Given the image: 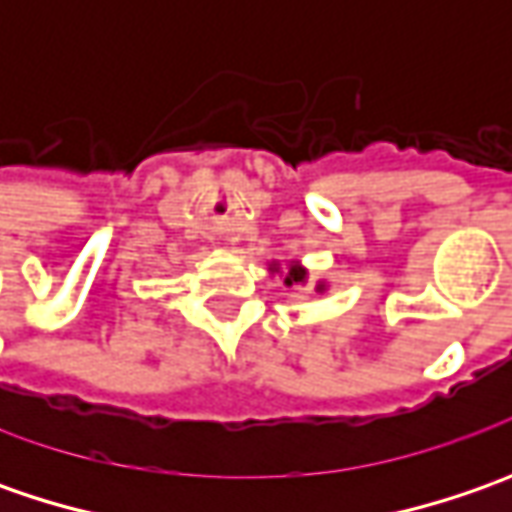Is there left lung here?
Returning a JSON list of instances; mask_svg holds the SVG:
<instances>
[{"mask_svg": "<svg viewBox=\"0 0 512 512\" xmlns=\"http://www.w3.org/2000/svg\"><path fill=\"white\" fill-rule=\"evenodd\" d=\"M305 279V273L299 270V267H293L290 273H287V285H293V282H302Z\"/></svg>", "mask_w": 512, "mask_h": 512, "instance_id": "obj_1", "label": "left lung"}]
</instances>
